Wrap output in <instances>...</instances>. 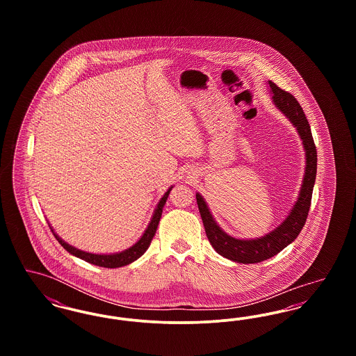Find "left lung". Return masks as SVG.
Segmentation results:
<instances>
[{
	"mask_svg": "<svg viewBox=\"0 0 356 356\" xmlns=\"http://www.w3.org/2000/svg\"><path fill=\"white\" fill-rule=\"evenodd\" d=\"M271 92L273 105L287 118L288 121L296 128V132L302 140L305 148V168L303 181L299 191V196L293 207L289 209V213L284 220L282 221L275 229L267 235L256 238H236L229 236L224 232L211 213L208 204L204 200L203 196L197 192L196 200L199 205V211L203 219L205 234L218 254L243 264H254L260 263L272 256L283 251L289 245L305 227L307 215L309 211L312 191L316 179V165H318V154L316 147L314 144V138L311 134L309 124L305 119V112L298 100L289 95L286 90L280 89L272 81L267 83Z\"/></svg>",
	"mask_w": 356,
	"mask_h": 356,
	"instance_id": "1",
	"label": "left lung"
}]
</instances>
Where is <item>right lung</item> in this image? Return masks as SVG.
I'll return each mask as SVG.
<instances>
[{
    "mask_svg": "<svg viewBox=\"0 0 356 356\" xmlns=\"http://www.w3.org/2000/svg\"><path fill=\"white\" fill-rule=\"evenodd\" d=\"M173 186H170L168 191L163 195V197L160 199V202L157 203V207L153 212L152 219L149 221L148 227L145 228L144 234L141 235V237L136 241L135 244L121 252H115V254H92V252H86V251H81L73 245L68 244L67 241H64L61 237L58 236L54 229L51 228V232L54 237L58 240V243L68 251L69 254L85 260L86 263H90V264H95V266H99V267H104V268H119V267H124V266H128L131 263H134L135 260H137L138 257H141L143 254H145V251L148 250V247L151 245V241H152L153 236L156 234V229H157V225L160 222L161 219V213H163V208L167 203V199L170 196V189Z\"/></svg>",
    "mask_w": 356,
    "mask_h": 356,
    "instance_id": "add662e5",
    "label": "right lung"
}]
</instances>
